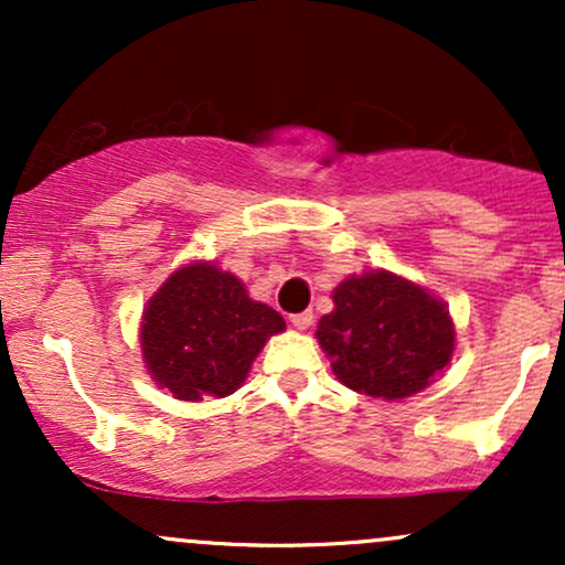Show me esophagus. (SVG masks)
<instances>
[{
  "mask_svg": "<svg viewBox=\"0 0 565 565\" xmlns=\"http://www.w3.org/2000/svg\"><path fill=\"white\" fill-rule=\"evenodd\" d=\"M289 321H291V327L295 329H308L310 323H313V313H310V310H302V313H295V316H289Z\"/></svg>",
  "mask_w": 565,
  "mask_h": 565,
  "instance_id": "34e87169",
  "label": "esophagus"
}]
</instances>
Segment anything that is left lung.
Listing matches in <instances>:
<instances>
[{
	"label": "left lung",
	"mask_w": 565,
	"mask_h": 565,
	"mask_svg": "<svg viewBox=\"0 0 565 565\" xmlns=\"http://www.w3.org/2000/svg\"><path fill=\"white\" fill-rule=\"evenodd\" d=\"M316 337L342 385L387 401L425 391L454 350L444 302L385 270L345 278Z\"/></svg>",
	"instance_id": "8db88e82"
}]
</instances>
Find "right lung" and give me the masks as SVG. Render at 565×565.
<instances>
[{
    "instance_id": "right-lung-1",
    "label": "right lung",
    "mask_w": 565,
    "mask_h": 565,
    "mask_svg": "<svg viewBox=\"0 0 565 565\" xmlns=\"http://www.w3.org/2000/svg\"><path fill=\"white\" fill-rule=\"evenodd\" d=\"M281 316L249 300L236 276L193 263L167 278L142 313L148 372L180 401L223 398L242 385Z\"/></svg>"
}]
</instances>
